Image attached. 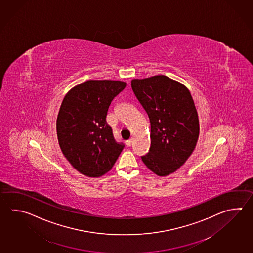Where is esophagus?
Listing matches in <instances>:
<instances>
[{
  "mask_svg": "<svg viewBox=\"0 0 253 253\" xmlns=\"http://www.w3.org/2000/svg\"><path fill=\"white\" fill-rule=\"evenodd\" d=\"M131 142H132V141H131V139H129V140H127V141H126V144H127L128 147H129V146L131 145Z\"/></svg>",
  "mask_w": 253,
  "mask_h": 253,
  "instance_id": "esophagus-1",
  "label": "esophagus"
}]
</instances>
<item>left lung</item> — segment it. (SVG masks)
Returning a JSON list of instances; mask_svg holds the SVG:
<instances>
[{
  "label": "left lung",
  "instance_id": "obj_1",
  "mask_svg": "<svg viewBox=\"0 0 253 253\" xmlns=\"http://www.w3.org/2000/svg\"><path fill=\"white\" fill-rule=\"evenodd\" d=\"M131 88L150 122V150L141 160L156 175L174 173L193 153L199 137V120L190 92L162 75L133 79Z\"/></svg>",
  "mask_w": 253,
  "mask_h": 253
}]
</instances>
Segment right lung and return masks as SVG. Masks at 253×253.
<instances>
[{
    "label": "right lung",
    "mask_w": 253,
    "mask_h": 253,
    "mask_svg": "<svg viewBox=\"0 0 253 253\" xmlns=\"http://www.w3.org/2000/svg\"><path fill=\"white\" fill-rule=\"evenodd\" d=\"M125 86L123 81L88 80L63 99L57 119L58 143L66 159L83 175H104L124 150V143L114 139L106 115Z\"/></svg>",
    "instance_id": "add662e5"
}]
</instances>
